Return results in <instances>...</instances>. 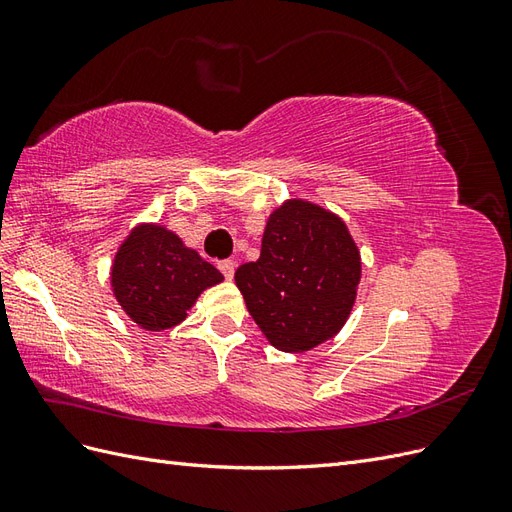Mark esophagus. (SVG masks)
Returning <instances> with one entry per match:
<instances>
[{"mask_svg": "<svg viewBox=\"0 0 512 512\" xmlns=\"http://www.w3.org/2000/svg\"><path fill=\"white\" fill-rule=\"evenodd\" d=\"M218 269L222 271L226 280H232V277H235V262H232V260H220Z\"/></svg>", "mask_w": 512, "mask_h": 512, "instance_id": "obj_1", "label": "esophagus"}]
</instances>
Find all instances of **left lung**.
I'll list each match as a JSON object with an SVG mask.
<instances>
[{
    "label": "left lung",
    "instance_id": "left-lung-1",
    "mask_svg": "<svg viewBox=\"0 0 512 512\" xmlns=\"http://www.w3.org/2000/svg\"><path fill=\"white\" fill-rule=\"evenodd\" d=\"M361 280V254L342 218L307 200L269 215L260 258L235 273L247 312L269 342L305 352L344 327Z\"/></svg>",
    "mask_w": 512,
    "mask_h": 512
}]
</instances>
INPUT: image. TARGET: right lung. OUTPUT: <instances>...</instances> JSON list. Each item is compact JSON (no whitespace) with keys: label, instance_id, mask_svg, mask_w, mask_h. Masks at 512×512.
Returning a JSON list of instances; mask_svg holds the SVG:
<instances>
[{"label":"right lung","instance_id":"right-lung-1","mask_svg":"<svg viewBox=\"0 0 512 512\" xmlns=\"http://www.w3.org/2000/svg\"><path fill=\"white\" fill-rule=\"evenodd\" d=\"M222 273L158 224L136 226L113 260L115 299L145 331L183 322L200 292L220 284Z\"/></svg>","mask_w":512,"mask_h":512}]
</instances>
